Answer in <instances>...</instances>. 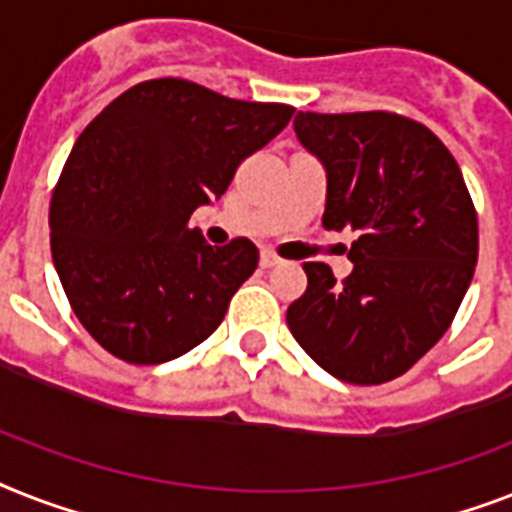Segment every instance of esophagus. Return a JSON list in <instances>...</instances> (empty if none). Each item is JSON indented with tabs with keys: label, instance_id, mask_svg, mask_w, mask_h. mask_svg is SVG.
Wrapping results in <instances>:
<instances>
[{
	"label": "esophagus",
	"instance_id": "obj_1",
	"mask_svg": "<svg viewBox=\"0 0 512 512\" xmlns=\"http://www.w3.org/2000/svg\"><path fill=\"white\" fill-rule=\"evenodd\" d=\"M281 260H278L276 252H270V249H263V255H260V265L263 268H273V265H278Z\"/></svg>",
	"mask_w": 512,
	"mask_h": 512
}]
</instances>
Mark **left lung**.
<instances>
[{
    "mask_svg": "<svg viewBox=\"0 0 512 512\" xmlns=\"http://www.w3.org/2000/svg\"><path fill=\"white\" fill-rule=\"evenodd\" d=\"M294 131L326 168L328 231L357 236L352 273L305 263L286 310L299 347L347 384L410 371L450 328L479 260V218L458 162L397 112H299Z\"/></svg>",
    "mask_w": 512,
    "mask_h": 512,
    "instance_id": "left-lung-1",
    "label": "left lung"
}]
</instances>
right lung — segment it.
I'll list each match as a JSON object with an SVG mask.
<instances>
[{
  "instance_id": "obj_1",
  "label": "right lung",
  "mask_w": 512,
  "mask_h": 512,
  "mask_svg": "<svg viewBox=\"0 0 512 512\" xmlns=\"http://www.w3.org/2000/svg\"><path fill=\"white\" fill-rule=\"evenodd\" d=\"M292 115L152 78L83 128L52 191V260L76 318L110 355L168 363L220 326L260 252L249 239L210 247L189 218Z\"/></svg>"
}]
</instances>
